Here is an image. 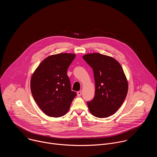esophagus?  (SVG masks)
<instances>
[{
	"instance_id": "obj_1",
	"label": "esophagus",
	"mask_w": 157,
	"mask_h": 157,
	"mask_svg": "<svg viewBox=\"0 0 157 157\" xmlns=\"http://www.w3.org/2000/svg\"><path fill=\"white\" fill-rule=\"evenodd\" d=\"M81 94H82V93H81V91H78L77 92V95H78V96H81Z\"/></svg>"
}]
</instances>
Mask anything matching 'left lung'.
<instances>
[{"label":"left lung","mask_w":157,"mask_h":157,"mask_svg":"<svg viewBox=\"0 0 157 157\" xmlns=\"http://www.w3.org/2000/svg\"><path fill=\"white\" fill-rule=\"evenodd\" d=\"M93 70L96 85L94 99L87 102L95 117L110 116L120 108L128 92V81L120 63L113 57L98 53L82 56Z\"/></svg>","instance_id":"left-lung-1"}]
</instances>
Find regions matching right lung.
Wrapping results in <instances>:
<instances>
[{"label":"right lung","mask_w":157,"mask_h":157,"mask_svg":"<svg viewBox=\"0 0 157 157\" xmlns=\"http://www.w3.org/2000/svg\"><path fill=\"white\" fill-rule=\"evenodd\" d=\"M76 56L73 53H59L48 56L32 75L30 89L36 103L50 117L65 115L76 93L72 91L67 75L68 67Z\"/></svg>","instance_id":"add662e5"}]
</instances>
